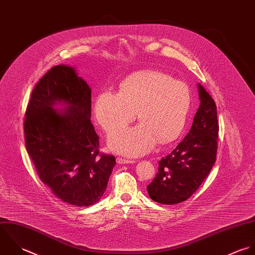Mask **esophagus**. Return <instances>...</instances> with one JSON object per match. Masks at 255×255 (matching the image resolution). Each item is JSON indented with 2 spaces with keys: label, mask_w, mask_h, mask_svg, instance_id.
<instances>
[{
  "label": "esophagus",
  "mask_w": 255,
  "mask_h": 255,
  "mask_svg": "<svg viewBox=\"0 0 255 255\" xmlns=\"http://www.w3.org/2000/svg\"><path fill=\"white\" fill-rule=\"evenodd\" d=\"M117 162L119 164H128V163H133L134 160L132 159H127V158H122V157H118L117 158Z\"/></svg>",
  "instance_id": "esophagus-1"
}]
</instances>
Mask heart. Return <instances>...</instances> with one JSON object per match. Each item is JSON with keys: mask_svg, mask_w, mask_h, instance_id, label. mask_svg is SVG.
<instances>
[{"mask_svg": "<svg viewBox=\"0 0 255 255\" xmlns=\"http://www.w3.org/2000/svg\"><path fill=\"white\" fill-rule=\"evenodd\" d=\"M191 92L182 81L159 71H142L126 79L119 93L102 92L96 100L97 122L106 132L125 128L137 114V126L115 131L110 148L128 156L142 155L156 142L167 144L183 132L191 108Z\"/></svg>", "mask_w": 255, "mask_h": 255, "instance_id": "b5f03b06", "label": "heart"}]
</instances>
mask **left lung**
<instances>
[{"instance_id":"1","label":"left lung","mask_w":255,"mask_h":255,"mask_svg":"<svg viewBox=\"0 0 255 255\" xmlns=\"http://www.w3.org/2000/svg\"><path fill=\"white\" fill-rule=\"evenodd\" d=\"M200 107L188 134L158 162V172L146 187L149 197L174 205L189 199L213 168L218 150L219 121L214 99L201 84Z\"/></svg>"}]
</instances>
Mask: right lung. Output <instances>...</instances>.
<instances>
[{
  "label": "right lung",
  "instance_id": "1",
  "mask_svg": "<svg viewBox=\"0 0 255 255\" xmlns=\"http://www.w3.org/2000/svg\"><path fill=\"white\" fill-rule=\"evenodd\" d=\"M64 102L57 111L53 106ZM91 89L75 70L57 65L34 86L23 123L26 151L41 182L65 203L88 207L106 191L116 164L99 151L91 123Z\"/></svg>",
  "mask_w": 255,
  "mask_h": 255
}]
</instances>
